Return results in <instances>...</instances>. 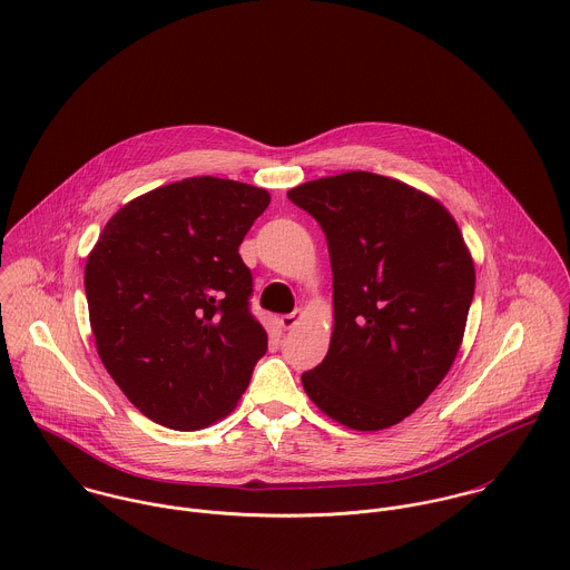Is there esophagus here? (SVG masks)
Instances as JSON below:
<instances>
[{
  "mask_svg": "<svg viewBox=\"0 0 570 570\" xmlns=\"http://www.w3.org/2000/svg\"><path fill=\"white\" fill-rule=\"evenodd\" d=\"M299 317H302V311H293L288 315H282L279 324H282V328H293L299 322Z\"/></svg>",
  "mask_w": 570,
  "mask_h": 570,
  "instance_id": "34e87169",
  "label": "esophagus"
}]
</instances>
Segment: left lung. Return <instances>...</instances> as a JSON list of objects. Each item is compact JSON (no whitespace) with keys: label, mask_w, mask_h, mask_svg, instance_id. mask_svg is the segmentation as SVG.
I'll return each mask as SVG.
<instances>
[{"label":"left lung","mask_w":570,"mask_h":570,"mask_svg":"<svg viewBox=\"0 0 570 570\" xmlns=\"http://www.w3.org/2000/svg\"><path fill=\"white\" fill-rule=\"evenodd\" d=\"M288 199L324 230L333 271L328 353L302 385L351 430L392 428L439 387L461 346L474 297L463 235L439 202L373 171L308 180Z\"/></svg>","instance_id":"left-lung-1"}]
</instances>
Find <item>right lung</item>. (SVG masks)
Listing matches in <instances>:
<instances>
[{
    "label": "right lung",
    "mask_w": 570,
    "mask_h": 570,
    "mask_svg": "<svg viewBox=\"0 0 570 570\" xmlns=\"http://www.w3.org/2000/svg\"><path fill=\"white\" fill-rule=\"evenodd\" d=\"M266 189L183 178L122 206L85 266L98 355L149 421L193 432L230 414L268 335L239 246Z\"/></svg>",
    "instance_id": "obj_1"
}]
</instances>
